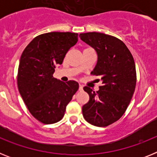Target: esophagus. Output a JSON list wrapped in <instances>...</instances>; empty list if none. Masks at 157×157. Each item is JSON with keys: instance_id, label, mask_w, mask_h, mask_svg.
Listing matches in <instances>:
<instances>
[{"instance_id": "obj_1", "label": "esophagus", "mask_w": 157, "mask_h": 157, "mask_svg": "<svg viewBox=\"0 0 157 157\" xmlns=\"http://www.w3.org/2000/svg\"><path fill=\"white\" fill-rule=\"evenodd\" d=\"M79 90H83V85H82V84H79Z\"/></svg>"}]
</instances>
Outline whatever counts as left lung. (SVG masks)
I'll list each match as a JSON object with an SVG mask.
<instances>
[{
    "label": "left lung",
    "mask_w": 157,
    "mask_h": 157,
    "mask_svg": "<svg viewBox=\"0 0 157 157\" xmlns=\"http://www.w3.org/2000/svg\"><path fill=\"white\" fill-rule=\"evenodd\" d=\"M79 37L98 53V63L91 74L100 76L102 82L97 92L88 86L83 88L90 96L82 106L83 117L96 127H107L124 114L135 90L134 58L127 45L116 37L98 32L80 34Z\"/></svg>",
    "instance_id": "left-lung-1"
}]
</instances>
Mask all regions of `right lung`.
I'll return each instance as SVG.
<instances>
[{
  "mask_svg": "<svg viewBox=\"0 0 157 157\" xmlns=\"http://www.w3.org/2000/svg\"><path fill=\"white\" fill-rule=\"evenodd\" d=\"M71 32H50L34 37L19 60L17 85L30 114L44 124L62 120L67 105L78 89L73 80L63 82L53 77L65 55L78 41Z\"/></svg>",
  "mask_w": 157,
  "mask_h": 157,
  "instance_id": "obj_1",
  "label": "right lung"
}]
</instances>
